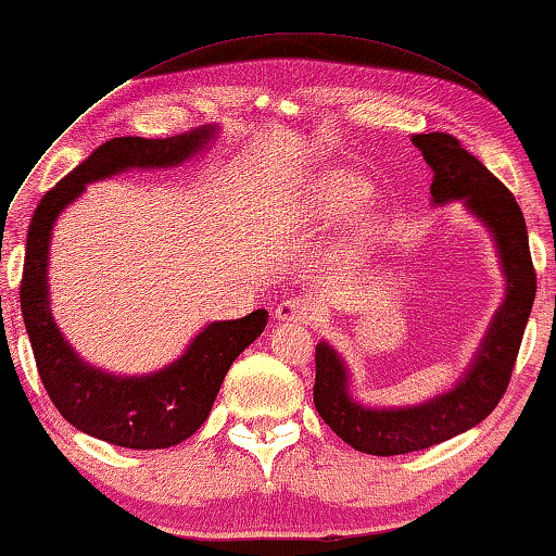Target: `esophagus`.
<instances>
[{"label":"esophagus","mask_w":556,"mask_h":556,"mask_svg":"<svg viewBox=\"0 0 556 556\" xmlns=\"http://www.w3.org/2000/svg\"><path fill=\"white\" fill-rule=\"evenodd\" d=\"M275 319L314 326L316 321L321 319V316H319V309H316V306L309 302V299H304V296H289V299H285V302L277 304Z\"/></svg>","instance_id":"obj_1"}]
</instances>
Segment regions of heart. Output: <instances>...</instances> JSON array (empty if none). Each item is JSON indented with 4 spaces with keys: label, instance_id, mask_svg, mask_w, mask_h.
<instances>
[{
    "label": "heart",
    "instance_id": "1",
    "mask_svg": "<svg viewBox=\"0 0 556 556\" xmlns=\"http://www.w3.org/2000/svg\"><path fill=\"white\" fill-rule=\"evenodd\" d=\"M361 195H364V190H361V185L354 178H349V175H326V178L316 182L314 188L316 210H319L324 217L349 215L351 210L358 205Z\"/></svg>",
    "mask_w": 556,
    "mask_h": 556
}]
</instances>
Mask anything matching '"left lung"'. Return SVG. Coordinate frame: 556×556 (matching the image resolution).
<instances>
[{
  "mask_svg": "<svg viewBox=\"0 0 556 556\" xmlns=\"http://www.w3.org/2000/svg\"><path fill=\"white\" fill-rule=\"evenodd\" d=\"M410 140L433 170L430 195L435 205L463 200L495 237L507 294L460 383L408 408H366L356 403L341 356L326 341L316 343V410L343 443L368 455L426 451L488 418L509 386L536 292L525 215L513 192L451 134L438 130Z\"/></svg>",
  "mask_w": 556,
  "mask_h": 556,
  "instance_id": "obj_1",
  "label": "left lung"
}]
</instances>
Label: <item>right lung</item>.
I'll list each match as a JSON object with an SVG mask.
<instances>
[{
  "instance_id": "obj_1",
  "label": "right lung",
  "mask_w": 556,
  "mask_h": 556,
  "mask_svg": "<svg viewBox=\"0 0 556 556\" xmlns=\"http://www.w3.org/2000/svg\"><path fill=\"white\" fill-rule=\"evenodd\" d=\"M217 130L195 128L170 138H113L59 180L34 210L20 285L22 316L37 371L51 403L76 430L111 445L157 451L182 443L207 420L232 361L260 337L267 312L205 326L170 366L148 376H116L88 366L61 337L49 309V242L61 210L93 180L130 167H170L200 153Z\"/></svg>"
}]
</instances>
